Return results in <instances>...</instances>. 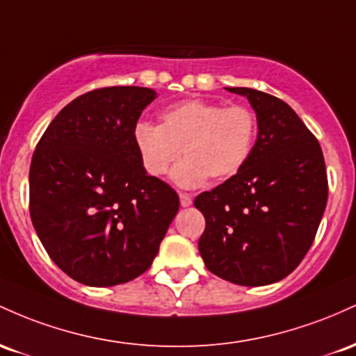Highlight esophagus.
I'll list each match as a JSON object with an SVG mask.
<instances>
[{"label":"esophagus","instance_id":"esophagus-1","mask_svg":"<svg viewBox=\"0 0 356 356\" xmlns=\"http://www.w3.org/2000/svg\"><path fill=\"white\" fill-rule=\"evenodd\" d=\"M191 197L188 193H179V203H181V207H190L191 205Z\"/></svg>","mask_w":356,"mask_h":356}]
</instances>
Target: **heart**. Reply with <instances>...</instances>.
Listing matches in <instances>:
<instances>
[{
    "mask_svg": "<svg viewBox=\"0 0 356 356\" xmlns=\"http://www.w3.org/2000/svg\"><path fill=\"white\" fill-rule=\"evenodd\" d=\"M257 122L243 106H227L202 99H186L159 114V126L138 122L133 141L145 171L163 177L171 171L181 188H197L207 179L222 183L241 173L252 154Z\"/></svg>",
    "mask_w": 356,
    "mask_h": 356,
    "instance_id": "1",
    "label": "heart"
}]
</instances>
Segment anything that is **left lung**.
Wrapping results in <instances>:
<instances>
[{
  "label": "left lung",
  "instance_id": "left-lung-1",
  "mask_svg": "<svg viewBox=\"0 0 356 356\" xmlns=\"http://www.w3.org/2000/svg\"><path fill=\"white\" fill-rule=\"evenodd\" d=\"M257 139L241 173L195 198L205 217L198 250L207 269L238 286L289 275L314 241L328 200L325 158L299 115L281 99L247 87Z\"/></svg>",
  "mask_w": 356,
  "mask_h": 356
}]
</instances>
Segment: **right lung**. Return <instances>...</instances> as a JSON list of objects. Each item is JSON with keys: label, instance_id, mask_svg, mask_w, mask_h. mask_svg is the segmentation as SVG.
<instances>
[{"label": "right lung", "instance_id": "1", "mask_svg": "<svg viewBox=\"0 0 356 356\" xmlns=\"http://www.w3.org/2000/svg\"><path fill=\"white\" fill-rule=\"evenodd\" d=\"M147 87H106L67 104L30 166V215L47 254L86 286L124 284L149 269L179 209L177 191L149 177L133 129Z\"/></svg>", "mask_w": 356, "mask_h": 356}]
</instances>
